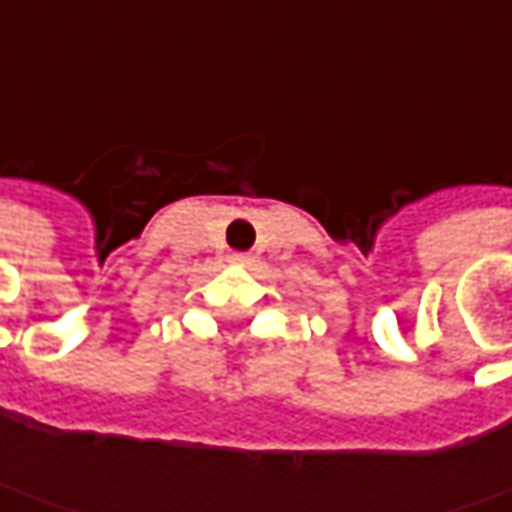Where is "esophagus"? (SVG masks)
Masks as SVG:
<instances>
[{
    "label": "esophagus",
    "mask_w": 512,
    "mask_h": 512,
    "mask_svg": "<svg viewBox=\"0 0 512 512\" xmlns=\"http://www.w3.org/2000/svg\"><path fill=\"white\" fill-rule=\"evenodd\" d=\"M227 262H233V265H250L253 259H250V253H230Z\"/></svg>",
    "instance_id": "1"
}]
</instances>
